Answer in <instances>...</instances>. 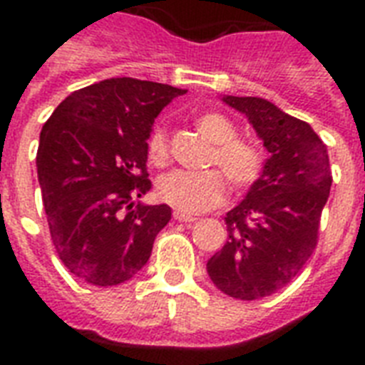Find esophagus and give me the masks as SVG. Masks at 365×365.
Masks as SVG:
<instances>
[{"label": "esophagus", "mask_w": 365, "mask_h": 365, "mask_svg": "<svg viewBox=\"0 0 365 365\" xmlns=\"http://www.w3.org/2000/svg\"><path fill=\"white\" fill-rule=\"evenodd\" d=\"M174 220H176V222H185V223L197 222V217L191 216V214H185V212H180V210L174 212Z\"/></svg>", "instance_id": "1"}]
</instances>
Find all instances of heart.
<instances>
[{
	"mask_svg": "<svg viewBox=\"0 0 365 365\" xmlns=\"http://www.w3.org/2000/svg\"><path fill=\"white\" fill-rule=\"evenodd\" d=\"M195 125L214 145L208 155V165L220 166L208 170H174L159 178L157 195L176 210L199 214L216 208L227 197V180L235 189L252 187L263 172V153L250 140L237 136L233 121L217 111H208L195 119ZM148 159L151 165L165 166L170 159L168 134L163 125L151 128L145 142ZM225 173V177L222 174Z\"/></svg>",
	"mask_w": 365,
	"mask_h": 365,
	"instance_id": "heart-1",
	"label": "heart"
}]
</instances>
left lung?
I'll return each mask as SVG.
<instances>
[{
    "label": "left lung",
    "instance_id": "left-lung-1",
    "mask_svg": "<svg viewBox=\"0 0 365 365\" xmlns=\"http://www.w3.org/2000/svg\"><path fill=\"white\" fill-rule=\"evenodd\" d=\"M271 153L246 199L227 212L229 240L206 263L217 289L254 301L297 277L318 242L331 187L328 149L311 125L255 96H223Z\"/></svg>",
    "mask_w": 365,
    "mask_h": 365
}]
</instances>
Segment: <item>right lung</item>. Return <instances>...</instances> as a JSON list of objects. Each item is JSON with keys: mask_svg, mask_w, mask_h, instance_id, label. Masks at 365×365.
Listing matches in <instances>:
<instances>
[{"mask_svg": "<svg viewBox=\"0 0 365 365\" xmlns=\"http://www.w3.org/2000/svg\"><path fill=\"white\" fill-rule=\"evenodd\" d=\"M185 91L113 77L71 93L43 125L37 178L60 261L93 286H117L148 263L170 222L166 205H134L151 189L155 117Z\"/></svg>", "mask_w": 365, "mask_h": 365, "instance_id": "obj_1", "label": "right lung"}]
</instances>
